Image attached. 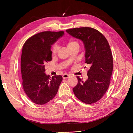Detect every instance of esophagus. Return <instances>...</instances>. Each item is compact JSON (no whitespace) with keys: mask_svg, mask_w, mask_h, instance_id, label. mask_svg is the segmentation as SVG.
Listing matches in <instances>:
<instances>
[{"mask_svg":"<svg viewBox=\"0 0 133 133\" xmlns=\"http://www.w3.org/2000/svg\"><path fill=\"white\" fill-rule=\"evenodd\" d=\"M69 77V75L68 74H64L63 75V79H66Z\"/></svg>","mask_w":133,"mask_h":133,"instance_id":"34e87169","label":"esophagus"}]
</instances>
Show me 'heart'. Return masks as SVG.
Here are the masks:
<instances>
[{
  "mask_svg": "<svg viewBox=\"0 0 133 133\" xmlns=\"http://www.w3.org/2000/svg\"><path fill=\"white\" fill-rule=\"evenodd\" d=\"M75 43H76V42H75V41H69V42H68V46L69 47L70 46L72 45H73V44H74ZM58 48H59V46H58L57 44H54L53 47H52V49H51L52 53H53V54H55V53H57L58 50Z\"/></svg>",
  "mask_w": 133,
  "mask_h": 133,
  "instance_id": "1",
  "label": "heart"
}]
</instances>
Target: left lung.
I'll return each instance as SVG.
<instances>
[{
	"mask_svg": "<svg viewBox=\"0 0 133 133\" xmlns=\"http://www.w3.org/2000/svg\"><path fill=\"white\" fill-rule=\"evenodd\" d=\"M66 31L83 42L85 63L90 66L85 82L77 76L78 84L73 89L74 93L84 103H95L101 99L110 85L113 60L109 44L106 38L94 28H75Z\"/></svg>",
	"mask_w": 133,
	"mask_h": 133,
	"instance_id": "1",
	"label": "left lung"
}]
</instances>
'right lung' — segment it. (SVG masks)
I'll list each match as a JSON object with an SVG mask.
<instances>
[{"label": "right lung", "instance_id": "obj_1", "mask_svg": "<svg viewBox=\"0 0 133 133\" xmlns=\"http://www.w3.org/2000/svg\"><path fill=\"white\" fill-rule=\"evenodd\" d=\"M64 31H43L27 39L23 46L21 69L22 85L26 95L34 103L43 105L57 94L63 77H50L44 73L45 64L51 60V45Z\"/></svg>", "mask_w": 133, "mask_h": 133}]
</instances>
